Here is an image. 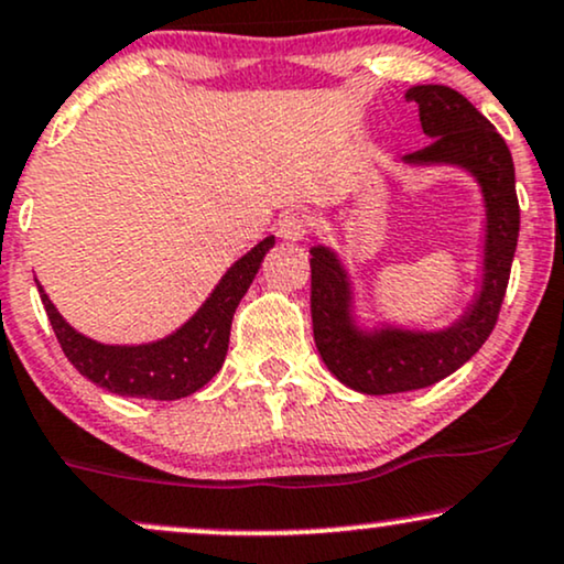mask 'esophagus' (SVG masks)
Returning a JSON list of instances; mask_svg holds the SVG:
<instances>
[{
  "instance_id": "34e87169",
  "label": "esophagus",
  "mask_w": 564,
  "mask_h": 564,
  "mask_svg": "<svg viewBox=\"0 0 564 564\" xmlns=\"http://www.w3.org/2000/svg\"><path fill=\"white\" fill-rule=\"evenodd\" d=\"M310 230V220L304 213H286L278 220V236L283 241H302Z\"/></svg>"
}]
</instances>
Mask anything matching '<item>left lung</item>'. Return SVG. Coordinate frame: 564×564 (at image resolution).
<instances>
[{
  "label": "left lung",
  "instance_id": "8db88e82",
  "mask_svg": "<svg viewBox=\"0 0 564 564\" xmlns=\"http://www.w3.org/2000/svg\"><path fill=\"white\" fill-rule=\"evenodd\" d=\"M429 144L406 154V165H457L478 181L486 205L484 286L470 307L444 330L357 328L351 283L334 249L312 247V334L328 370L359 393H402L438 383L463 368L497 325L514 247L520 205L514 165L505 139L463 94L449 86H412Z\"/></svg>",
  "mask_w": 564,
  "mask_h": 564
}]
</instances>
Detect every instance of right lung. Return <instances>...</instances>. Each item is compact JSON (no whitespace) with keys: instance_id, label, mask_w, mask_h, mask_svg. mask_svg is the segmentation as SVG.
I'll return each instance as SVG.
<instances>
[{"instance_id":"1","label":"right lung","mask_w":564,"mask_h":564,"mask_svg":"<svg viewBox=\"0 0 564 564\" xmlns=\"http://www.w3.org/2000/svg\"><path fill=\"white\" fill-rule=\"evenodd\" d=\"M273 243V236H268L257 243L252 252L230 264L228 273L220 278V283L209 294V300L175 334L152 344H139V347H112V344H99L78 334L54 310L44 289L39 283L36 286L46 315H50L54 336L80 376L101 386V389L120 393V397L173 402V399H183L199 391L223 368L234 312L247 289L252 286L262 257L270 252Z\"/></svg>"}]
</instances>
